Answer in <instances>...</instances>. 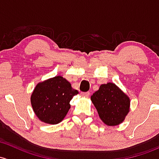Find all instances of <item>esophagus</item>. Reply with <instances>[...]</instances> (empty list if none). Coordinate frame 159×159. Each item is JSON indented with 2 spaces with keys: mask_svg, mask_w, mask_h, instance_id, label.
Instances as JSON below:
<instances>
[{
  "mask_svg": "<svg viewBox=\"0 0 159 159\" xmlns=\"http://www.w3.org/2000/svg\"><path fill=\"white\" fill-rule=\"evenodd\" d=\"M81 95H82V96H84V97H87V98H88V97H89V95H90V92H82L81 93Z\"/></svg>",
  "mask_w": 159,
  "mask_h": 159,
  "instance_id": "1",
  "label": "esophagus"
}]
</instances>
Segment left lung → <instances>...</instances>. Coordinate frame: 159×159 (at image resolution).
I'll return each instance as SVG.
<instances>
[{"mask_svg":"<svg viewBox=\"0 0 159 159\" xmlns=\"http://www.w3.org/2000/svg\"><path fill=\"white\" fill-rule=\"evenodd\" d=\"M91 100L107 126L120 125L129 112V98L114 83L101 84L91 95Z\"/></svg>","mask_w":159,"mask_h":159,"instance_id":"8db88e82","label":"left lung"}]
</instances>
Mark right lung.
Listing matches in <instances>:
<instances>
[{
  "label": "right lung",
  "instance_id": "1",
  "mask_svg": "<svg viewBox=\"0 0 159 159\" xmlns=\"http://www.w3.org/2000/svg\"><path fill=\"white\" fill-rule=\"evenodd\" d=\"M78 93L66 78L58 75L36 84L30 97L32 107L40 121L57 124L66 117L70 101Z\"/></svg>",
  "mask_w": 159,
  "mask_h": 159
}]
</instances>
